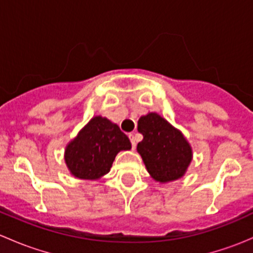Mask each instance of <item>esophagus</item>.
I'll list each match as a JSON object with an SVG mask.
<instances>
[{
	"label": "esophagus",
	"instance_id": "esophagus-1",
	"mask_svg": "<svg viewBox=\"0 0 253 253\" xmlns=\"http://www.w3.org/2000/svg\"><path fill=\"white\" fill-rule=\"evenodd\" d=\"M129 139H131V143H132V148H136V144H137V141H136V137H134L133 133H129Z\"/></svg>",
	"mask_w": 253,
	"mask_h": 253
}]
</instances>
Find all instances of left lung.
Returning a JSON list of instances; mask_svg holds the SVG:
<instances>
[{"label": "left lung", "instance_id": "1", "mask_svg": "<svg viewBox=\"0 0 253 253\" xmlns=\"http://www.w3.org/2000/svg\"><path fill=\"white\" fill-rule=\"evenodd\" d=\"M138 132L143 134L137 145L150 176L159 182L182 177L192 160V148L183 134L155 112L138 120Z\"/></svg>", "mask_w": 253, "mask_h": 253}]
</instances>
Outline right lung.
Listing matches in <instances>:
<instances>
[{"instance_id":"obj_1","label":"right lung","mask_w":253,"mask_h":253,"mask_svg":"<svg viewBox=\"0 0 253 253\" xmlns=\"http://www.w3.org/2000/svg\"><path fill=\"white\" fill-rule=\"evenodd\" d=\"M131 149L128 137L106 117L95 116L67 144L65 162L71 174L83 180H96L108 174L115 157Z\"/></svg>"}]
</instances>
